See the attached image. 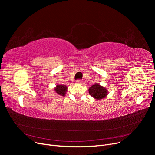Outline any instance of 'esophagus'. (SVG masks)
<instances>
[{
  "instance_id": "obj_1",
  "label": "esophagus",
  "mask_w": 155,
  "mask_h": 155,
  "mask_svg": "<svg viewBox=\"0 0 155 155\" xmlns=\"http://www.w3.org/2000/svg\"><path fill=\"white\" fill-rule=\"evenodd\" d=\"M76 84H79V85H81V84H82V81L81 80V79H78V80L76 82Z\"/></svg>"
}]
</instances>
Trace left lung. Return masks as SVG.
Wrapping results in <instances>:
<instances>
[{"mask_svg": "<svg viewBox=\"0 0 155 155\" xmlns=\"http://www.w3.org/2000/svg\"><path fill=\"white\" fill-rule=\"evenodd\" d=\"M89 94L96 100H101L107 95V91L104 87L100 86L99 84L96 83L88 89Z\"/></svg>", "mask_w": 155, "mask_h": 155, "instance_id": "left-lung-1", "label": "left lung"}]
</instances>
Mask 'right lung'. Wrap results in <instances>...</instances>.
I'll use <instances>...</instances> for the list:
<instances>
[{"mask_svg":"<svg viewBox=\"0 0 155 155\" xmlns=\"http://www.w3.org/2000/svg\"><path fill=\"white\" fill-rule=\"evenodd\" d=\"M54 91L56 92V93H58L59 95L64 96L65 94H66V92L67 91V87L65 85H58L56 86V88L54 89Z\"/></svg>","mask_w":155,"mask_h":155,"instance_id":"obj_1","label":"right lung"}]
</instances>
